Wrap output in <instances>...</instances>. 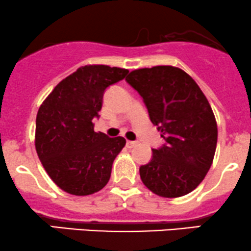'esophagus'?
<instances>
[{"label":"esophagus","mask_w":251,"mask_h":251,"mask_svg":"<svg viewBox=\"0 0 251 251\" xmlns=\"http://www.w3.org/2000/svg\"><path fill=\"white\" fill-rule=\"evenodd\" d=\"M137 144L136 141H126V147L127 148H133Z\"/></svg>","instance_id":"34e87169"}]
</instances>
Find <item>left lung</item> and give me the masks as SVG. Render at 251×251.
<instances>
[{
	"instance_id": "1",
	"label": "left lung",
	"mask_w": 251,
	"mask_h": 251,
	"mask_svg": "<svg viewBox=\"0 0 251 251\" xmlns=\"http://www.w3.org/2000/svg\"><path fill=\"white\" fill-rule=\"evenodd\" d=\"M126 81L138 92L166 143L139 167L144 185L161 197L188 195L214 159L218 126L212 107L186 72L173 66L134 70Z\"/></svg>"
}]
</instances>
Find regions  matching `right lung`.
I'll return each instance as SVG.
<instances>
[{"label":"right lung","instance_id":"obj_1","mask_svg":"<svg viewBox=\"0 0 251 251\" xmlns=\"http://www.w3.org/2000/svg\"><path fill=\"white\" fill-rule=\"evenodd\" d=\"M125 68L86 65L62 79L39 107L35 146L51 180L75 196L95 194L107 185L113 161L126 144L94 131L104 90L123 80Z\"/></svg>","mask_w":251,"mask_h":251}]
</instances>
